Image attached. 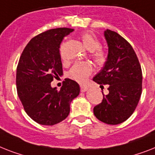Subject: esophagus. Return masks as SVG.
Returning a JSON list of instances; mask_svg holds the SVG:
<instances>
[{
    "label": "esophagus",
    "mask_w": 155,
    "mask_h": 155,
    "mask_svg": "<svg viewBox=\"0 0 155 155\" xmlns=\"http://www.w3.org/2000/svg\"><path fill=\"white\" fill-rule=\"evenodd\" d=\"M87 90V87L85 86V85H80V91H81L82 92H85Z\"/></svg>",
    "instance_id": "esophagus-1"
}]
</instances>
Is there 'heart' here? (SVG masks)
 <instances>
[{
    "label": "heart",
    "mask_w": 155,
    "mask_h": 155,
    "mask_svg": "<svg viewBox=\"0 0 155 155\" xmlns=\"http://www.w3.org/2000/svg\"><path fill=\"white\" fill-rule=\"evenodd\" d=\"M83 44L87 49L91 51L93 60L99 67H103L107 61V53L100 48L101 43L91 32H84L80 36ZM60 56L63 57L62 47L60 48ZM93 71V67L89 62H77L69 70L68 77L75 81L84 83Z\"/></svg>",
    "instance_id": "b5f03b06"
}]
</instances>
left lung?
Segmentation results:
<instances>
[{
    "label": "left lung",
    "mask_w": 155,
    "mask_h": 155,
    "mask_svg": "<svg viewBox=\"0 0 155 155\" xmlns=\"http://www.w3.org/2000/svg\"><path fill=\"white\" fill-rule=\"evenodd\" d=\"M107 61L93 78L101 86L107 84L109 93L94 107L99 120L110 125L126 121L134 113L142 94L143 73L135 51L119 34L107 29Z\"/></svg>",
    "instance_id": "8db88e82"
}]
</instances>
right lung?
<instances>
[{
  "label": "right lung",
  "instance_id": "right-lung-1",
  "mask_svg": "<svg viewBox=\"0 0 155 155\" xmlns=\"http://www.w3.org/2000/svg\"><path fill=\"white\" fill-rule=\"evenodd\" d=\"M74 29L57 28L40 33L28 42L16 68V90L25 112L41 125L52 126L64 120L71 100L80 94L75 81L65 79L60 91L51 87L63 74L60 44Z\"/></svg>",
  "mask_w": 155,
  "mask_h": 155
}]
</instances>
